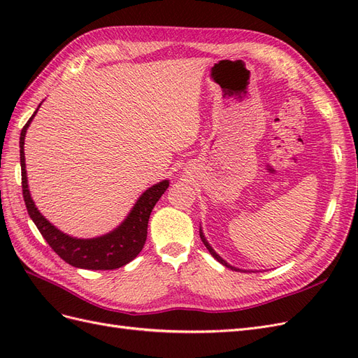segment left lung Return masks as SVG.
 <instances>
[{
    "label": "left lung",
    "mask_w": 358,
    "mask_h": 358,
    "mask_svg": "<svg viewBox=\"0 0 358 358\" xmlns=\"http://www.w3.org/2000/svg\"><path fill=\"white\" fill-rule=\"evenodd\" d=\"M200 237H201V241H203V243H204V246H206V248H208V251H209V252H210V254H212V255H213V257H215V258H216V259H218V262H220V263H221V264H224V266H225V267H230V268H231V270H239V268H236V267H233V266H230V264H227V263H225V262H224V259H222V258H221V257H220V255H218V254H216V252H215V251H213V249H212V246H210V245H209V243H208V241H206V239H204V236H203V233H201V230H200Z\"/></svg>",
    "instance_id": "left-lung-1"
}]
</instances>
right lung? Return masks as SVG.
Instances as JSON below:
<instances>
[{
	"label": "right lung",
	"mask_w": 358,
	"mask_h": 358,
	"mask_svg": "<svg viewBox=\"0 0 358 358\" xmlns=\"http://www.w3.org/2000/svg\"><path fill=\"white\" fill-rule=\"evenodd\" d=\"M38 110V109H37ZM37 110L29 117V121L20 131L19 148H20V170H22V192L28 215L37 225L38 231L45 237L49 246L55 251L64 262L88 270H113L125 266L127 263L134 259L138 252L143 249L148 236V221L154 206L159 200L162 194L169 188V180H162L157 185L146 189L140 197L127 216V220L117 227L112 233L95 237V239H74L67 234H64L55 229L45 216H43L34 201H32L27 182V170H25V154H24V142L25 133L29 127L32 117L36 116Z\"/></svg>",
	"instance_id": "obj_1"
}]
</instances>
